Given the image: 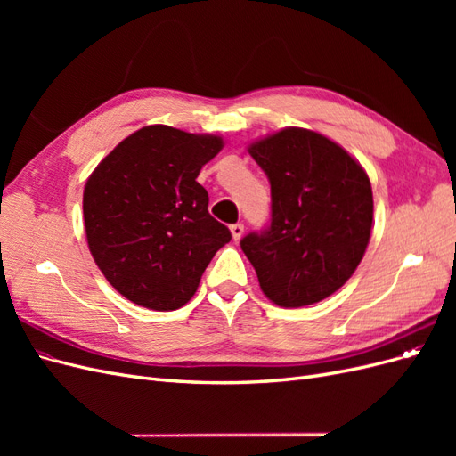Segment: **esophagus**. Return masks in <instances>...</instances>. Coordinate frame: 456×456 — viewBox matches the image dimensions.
<instances>
[{
  "label": "esophagus",
  "instance_id": "esophagus-1",
  "mask_svg": "<svg viewBox=\"0 0 456 456\" xmlns=\"http://www.w3.org/2000/svg\"><path fill=\"white\" fill-rule=\"evenodd\" d=\"M243 224L241 223H236V224H232L230 226V232H232V236H233V240L236 241H240L241 240V236H243Z\"/></svg>",
  "mask_w": 456,
  "mask_h": 456
}]
</instances>
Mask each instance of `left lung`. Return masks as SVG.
<instances>
[{
    "label": "left lung",
    "instance_id": "1",
    "mask_svg": "<svg viewBox=\"0 0 456 456\" xmlns=\"http://www.w3.org/2000/svg\"><path fill=\"white\" fill-rule=\"evenodd\" d=\"M272 191L270 226L240 241L273 305L333 295L360 265L372 226L369 176L327 136L289 127L249 146Z\"/></svg>",
    "mask_w": 456,
    "mask_h": 456
}]
</instances>
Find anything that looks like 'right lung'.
<instances>
[{"label": "right lung", "instance_id": "obj_1", "mask_svg": "<svg viewBox=\"0 0 456 456\" xmlns=\"http://www.w3.org/2000/svg\"><path fill=\"white\" fill-rule=\"evenodd\" d=\"M223 139L167 126L121 141L84 190L89 251L118 293L150 310H176L194 297L230 230L207 211L196 181Z\"/></svg>", "mask_w": 456, "mask_h": 456}]
</instances>
